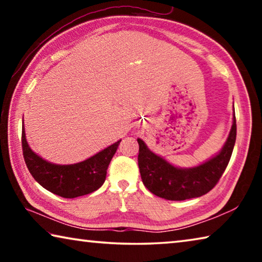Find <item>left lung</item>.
I'll use <instances>...</instances> for the list:
<instances>
[{"mask_svg": "<svg viewBox=\"0 0 262 262\" xmlns=\"http://www.w3.org/2000/svg\"><path fill=\"white\" fill-rule=\"evenodd\" d=\"M237 135L236 117L221 152L210 161L192 168H179L150 151L141 139L139 167L142 181L152 194L171 201H183L207 194L219 183L231 158Z\"/></svg>", "mask_w": 262, "mask_h": 262, "instance_id": "8db88e82", "label": "left lung"}]
</instances>
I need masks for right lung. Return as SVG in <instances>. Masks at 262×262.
Returning a JSON list of instances; mask_svg holds the SVG:
<instances>
[{
  "mask_svg": "<svg viewBox=\"0 0 262 262\" xmlns=\"http://www.w3.org/2000/svg\"><path fill=\"white\" fill-rule=\"evenodd\" d=\"M115 142L86 161L72 165H56L39 157L30 149L21 127V148L26 166L33 178L43 188L66 199L90 194L101 187L106 179L107 167L120 144Z\"/></svg>",
  "mask_w": 262,
  "mask_h": 262,
  "instance_id": "1",
  "label": "right lung"
}]
</instances>
